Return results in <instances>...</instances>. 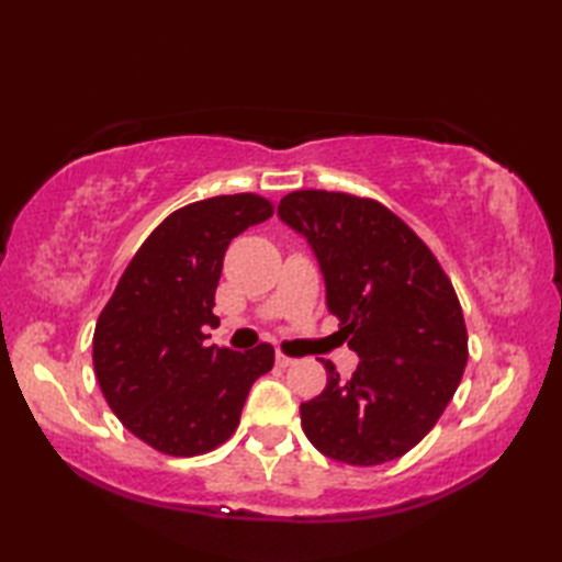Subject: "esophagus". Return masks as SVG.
I'll use <instances>...</instances> for the list:
<instances>
[{
    "instance_id": "1",
    "label": "esophagus",
    "mask_w": 562,
    "mask_h": 562,
    "mask_svg": "<svg viewBox=\"0 0 562 562\" xmlns=\"http://www.w3.org/2000/svg\"><path fill=\"white\" fill-rule=\"evenodd\" d=\"M274 362H278V367H292L296 360H292V357H288V355L278 352V355H274Z\"/></svg>"
}]
</instances>
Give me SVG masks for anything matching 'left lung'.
<instances>
[{
	"mask_svg": "<svg viewBox=\"0 0 562 562\" xmlns=\"http://www.w3.org/2000/svg\"><path fill=\"white\" fill-rule=\"evenodd\" d=\"M278 214L312 244L338 333L360 355L348 381L324 362L326 389L300 408L304 435L350 465L403 457L437 425L469 360L451 280L423 238L372 198L294 190Z\"/></svg>",
	"mask_w": 562,
	"mask_h": 562,
	"instance_id": "left-lung-1",
	"label": "left lung"
}]
</instances>
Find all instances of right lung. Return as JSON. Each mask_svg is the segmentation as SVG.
<instances>
[{"mask_svg": "<svg viewBox=\"0 0 562 562\" xmlns=\"http://www.w3.org/2000/svg\"><path fill=\"white\" fill-rule=\"evenodd\" d=\"M272 202L217 195L171 212L130 260L93 330V372L130 432L169 457H198L229 439L254 381L272 369V345L205 348L217 324L226 246L266 222Z\"/></svg>", "mask_w": 562, "mask_h": 562, "instance_id": "right-lung-1", "label": "right lung"}]
</instances>
